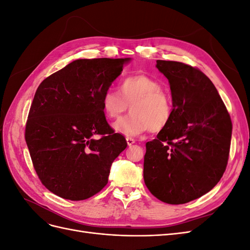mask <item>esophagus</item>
Returning a JSON list of instances; mask_svg holds the SVG:
<instances>
[{"instance_id":"obj_1","label":"esophagus","mask_w":250,"mask_h":250,"mask_svg":"<svg viewBox=\"0 0 250 250\" xmlns=\"http://www.w3.org/2000/svg\"><path fill=\"white\" fill-rule=\"evenodd\" d=\"M126 141H127V144H128V146H132L133 144L135 143V141L133 140V139H131V138H127L126 139Z\"/></svg>"}]
</instances>
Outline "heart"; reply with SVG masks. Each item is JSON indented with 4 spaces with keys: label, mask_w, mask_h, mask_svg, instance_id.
<instances>
[{
    "label": "heart",
    "mask_w": 250,
    "mask_h": 250,
    "mask_svg": "<svg viewBox=\"0 0 250 250\" xmlns=\"http://www.w3.org/2000/svg\"><path fill=\"white\" fill-rule=\"evenodd\" d=\"M119 92L107 89L101 97L102 110L109 119L120 117L129 105L130 115L113 124L116 132L138 137L148 130L161 131L171 122L172 99L156 79L145 74L127 76L120 82Z\"/></svg>",
    "instance_id": "1"
}]
</instances>
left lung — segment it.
<instances>
[{
	"label": "left lung",
	"instance_id": "8db88e82",
	"mask_svg": "<svg viewBox=\"0 0 250 250\" xmlns=\"http://www.w3.org/2000/svg\"><path fill=\"white\" fill-rule=\"evenodd\" d=\"M168 79L173 115L157 138L146 144L144 180L157 199L183 204L209 192L229 161L231 121L208 76L177 62L156 60Z\"/></svg>",
	"mask_w": 250,
	"mask_h": 250
}]
</instances>
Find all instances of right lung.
<instances>
[{
    "instance_id": "obj_1",
    "label": "right lung",
    "mask_w": 250,
    "mask_h": 250,
    "mask_svg": "<svg viewBox=\"0 0 250 250\" xmlns=\"http://www.w3.org/2000/svg\"><path fill=\"white\" fill-rule=\"evenodd\" d=\"M130 60H74L37 88L25 139L37 175L53 194L84 200L107 185L127 143L106 122L101 97Z\"/></svg>"
}]
</instances>
